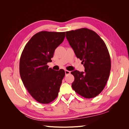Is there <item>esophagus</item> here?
I'll return each mask as SVG.
<instances>
[{
  "instance_id": "obj_1",
  "label": "esophagus",
  "mask_w": 129,
  "mask_h": 129,
  "mask_svg": "<svg viewBox=\"0 0 129 129\" xmlns=\"http://www.w3.org/2000/svg\"><path fill=\"white\" fill-rule=\"evenodd\" d=\"M64 72H65V74H66V75H68V74H69L70 73H71V72H70V71H67V70H65Z\"/></svg>"
}]
</instances>
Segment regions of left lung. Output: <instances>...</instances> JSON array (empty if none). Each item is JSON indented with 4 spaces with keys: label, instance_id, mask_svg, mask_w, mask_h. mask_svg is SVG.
Returning a JSON list of instances; mask_svg holds the SVG:
<instances>
[{
    "label": "left lung",
    "instance_id": "left-lung-1",
    "mask_svg": "<svg viewBox=\"0 0 129 129\" xmlns=\"http://www.w3.org/2000/svg\"><path fill=\"white\" fill-rule=\"evenodd\" d=\"M66 33L69 45L85 68L84 72H71L74 76L72 88L84 98H93L102 91L110 75L111 59L107 46L96 32L86 28Z\"/></svg>",
    "mask_w": 129,
    "mask_h": 129
}]
</instances>
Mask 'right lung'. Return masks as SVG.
Listing matches in <instances>:
<instances>
[{
    "label": "right lung",
    "mask_w": 129,
    "mask_h": 129,
    "mask_svg": "<svg viewBox=\"0 0 129 129\" xmlns=\"http://www.w3.org/2000/svg\"><path fill=\"white\" fill-rule=\"evenodd\" d=\"M65 32L41 31L31 38L21 53L19 72L27 91L37 102L48 104L55 100L65 75L47 65L55 49L64 40Z\"/></svg>",
    "instance_id": "right-lung-1"
}]
</instances>
